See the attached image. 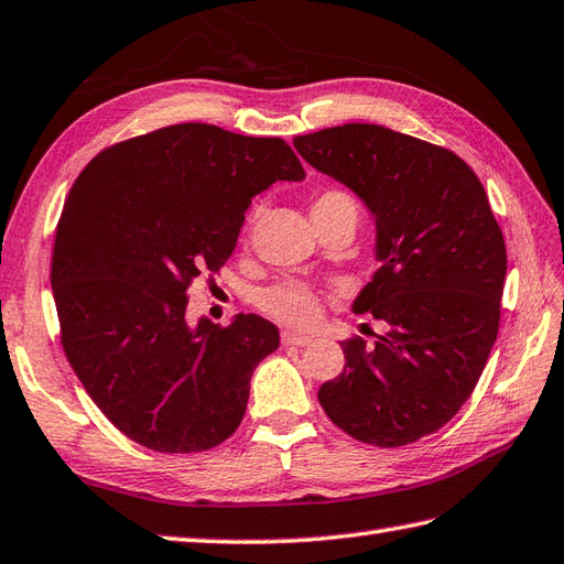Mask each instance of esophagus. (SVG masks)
<instances>
[{
  "mask_svg": "<svg viewBox=\"0 0 564 564\" xmlns=\"http://www.w3.org/2000/svg\"><path fill=\"white\" fill-rule=\"evenodd\" d=\"M314 340L308 335H296V333H282V345H292V347H306Z\"/></svg>",
  "mask_w": 564,
  "mask_h": 564,
  "instance_id": "34e87169",
  "label": "esophagus"
}]
</instances>
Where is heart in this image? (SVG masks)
<instances>
[{
	"label": "heart",
	"instance_id": "1",
	"mask_svg": "<svg viewBox=\"0 0 564 564\" xmlns=\"http://www.w3.org/2000/svg\"><path fill=\"white\" fill-rule=\"evenodd\" d=\"M337 212H343V215H349L357 221V203L343 191H323L316 195L314 205H311V217L337 215ZM325 296L328 294L314 290L311 284L286 280L274 284L272 290L262 294L260 306L274 321L304 330L321 318Z\"/></svg>",
	"mask_w": 564,
	"mask_h": 564
}]
</instances>
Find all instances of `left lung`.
Listing matches in <instances>:
<instances>
[{"mask_svg":"<svg viewBox=\"0 0 564 564\" xmlns=\"http://www.w3.org/2000/svg\"><path fill=\"white\" fill-rule=\"evenodd\" d=\"M294 147L367 205L381 260L352 311L388 328L373 345L340 343L345 369L321 386V405L357 442H417L470 398L497 340L502 229L478 176L444 147L369 122L294 137Z\"/></svg>","mask_w":564,"mask_h":564,"instance_id":"8db88e82","label":"left lung"}]
</instances>
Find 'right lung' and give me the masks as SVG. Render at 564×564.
Returning <instances> with one entry per match:
<instances>
[{"label": "right lung", "instance_id": "obj_1", "mask_svg": "<svg viewBox=\"0 0 564 564\" xmlns=\"http://www.w3.org/2000/svg\"><path fill=\"white\" fill-rule=\"evenodd\" d=\"M304 176L280 137L181 122L104 149L74 181L50 270L62 347L132 442L193 454L239 430L280 330L256 314L191 325L187 286L229 260L250 199Z\"/></svg>", "mask_w": 564, "mask_h": 564}]
</instances>
